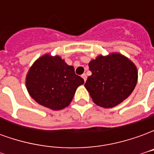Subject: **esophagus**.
<instances>
[{"mask_svg": "<svg viewBox=\"0 0 154 154\" xmlns=\"http://www.w3.org/2000/svg\"><path fill=\"white\" fill-rule=\"evenodd\" d=\"M82 78H83V80H84V82H86V81H87V74H82Z\"/></svg>", "mask_w": 154, "mask_h": 154, "instance_id": "esophagus-1", "label": "esophagus"}]
</instances>
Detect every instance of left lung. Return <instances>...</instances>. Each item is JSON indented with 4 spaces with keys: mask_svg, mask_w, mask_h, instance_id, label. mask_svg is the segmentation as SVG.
I'll list each match as a JSON object with an SVG mask.
<instances>
[{
    "mask_svg": "<svg viewBox=\"0 0 154 154\" xmlns=\"http://www.w3.org/2000/svg\"><path fill=\"white\" fill-rule=\"evenodd\" d=\"M91 75L85 87L95 103L104 108L117 106L134 89L138 72L134 64L121 54L98 56L89 63Z\"/></svg>",
    "mask_w": 154,
    "mask_h": 154,
    "instance_id": "left-lung-1",
    "label": "left lung"
}]
</instances>
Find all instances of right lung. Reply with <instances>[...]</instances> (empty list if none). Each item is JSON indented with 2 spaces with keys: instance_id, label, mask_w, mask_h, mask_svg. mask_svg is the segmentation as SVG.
Segmentation results:
<instances>
[{
  "instance_id": "add662e5",
  "label": "right lung",
  "mask_w": 154,
  "mask_h": 154,
  "mask_svg": "<svg viewBox=\"0 0 154 154\" xmlns=\"http://www.w3.org/2000/svg\"><path fill=\"white\" fill-rule=\"evenodd\" d=\"M84 80L61 57L44 55L33 64L26 77V87L34 100L54 110L67 107Z\"/></svg>"
}]
</instances>
